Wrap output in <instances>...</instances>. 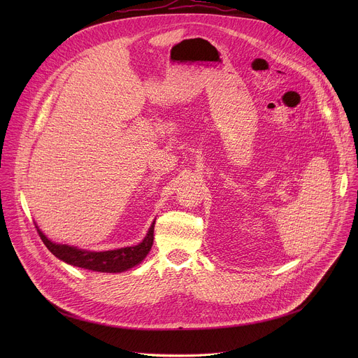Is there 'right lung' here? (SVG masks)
Wrapping results in <instances>:
<instances>
[{
	"label": "right lung",
	"mask_w": 358,
	"mask_h": 358,
	"mask_svg": "<svg viewBox=\"0 0 358 358\" xmlns=\"http://www.w3.org/2000/svg\"><path fill=\"white\" fill-rule=\"evenodd\" d=\"M155 224L156 221H152L144 239L140 243L113 250H89L79 249L78 246H71L66 243H57L48 239L46 235L38 228V225L36 231L45 246L65 264L93 272L120 273L134 268L145 259L152 246V239H155Z\"/></svg>",
	"instance_id": "add662e5"
}]
</instances>
